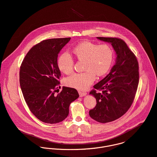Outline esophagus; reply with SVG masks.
I'll return each instance as SVG.
<instances>
[{"instance_id":"1","label":"esophagus","mask_w":157,"mask_h":157,"mask_svg":"<svg viewBox=\"0 0 157 157\" xmlns=\"http://www.w3.org/2000/svg\"><path fill=\"white\" fill-rule=\"evenodd\" d=\"M79 96H80L81 97H82L85 96V95L87 94V93H86V92H84L79 91Z\"/></svg>"}]
</instances>
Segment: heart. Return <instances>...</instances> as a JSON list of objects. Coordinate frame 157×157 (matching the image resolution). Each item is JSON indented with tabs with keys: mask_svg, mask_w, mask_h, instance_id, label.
<instances>
[{
	"mask_svg": "<svg viewBox=\"0 0 157 157\" xmlns=\"http://www.w3.org/2000/svg\"><path fill=\"white\" fill-rule=\"evenodd\" d=\"M75 57L83 62V70L81 73H73L65 79V84L79 90H86L94 82L95 75L98 77L106 75L111 68L114 52L108 45H100L91 42H82L73 50ZM57 66L60 71L65 74L73 71L74 60L71 56L64 52L58 58Z\"/></svg>",
	"mask_w": 157,
	"mask_h": 157,
	"instance_id": "heart-1",
	"label": "heart"
}]
</instances>
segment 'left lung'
I'll return each mask as SVG.
<instances>
[{
    "mask_svg": "<svg viewBox=\"0 0 157 157\" xmlns=\"http://www.w3.org/2000/svg\"><path fill=\"white\" fill-rule=\"evenodd\" d=\"M110 43L116 54V63L110 73L94 86L89 94L94 95L97 104L89 111L94 120L106 123L115 121L125 114L134 101L139 84V63L136 56L126 42L117 37H97Z\"/></svg>",
    "mask_w": 157,
    "mask_h": 157,
    "instance_id": "8db88e82",
    "label": "left lung"
}]
</instances>
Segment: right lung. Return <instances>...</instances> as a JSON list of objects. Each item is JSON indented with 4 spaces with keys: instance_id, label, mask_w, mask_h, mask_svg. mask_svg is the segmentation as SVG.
<instances>
[{
    "instance_id": "add662e5",
    "label": "right lung",
    "mask_w": 157,
    "mask_h": 157,
    "mask_svg": "<svg viewBox=\"0 0 157 157\" xmlns=\"http://www.w3.org/2000/svg\"><path fill=\"white\" fill-rule=\"evenodd\" d=\"M70 39L42 40L29 50L20 67V84L25 100L32 113L45 123L64 120L69 114L70 103L79 96L75 89L65 86L56 95L61 76L58 54Z\"/></svg>"
}]
</instances>
